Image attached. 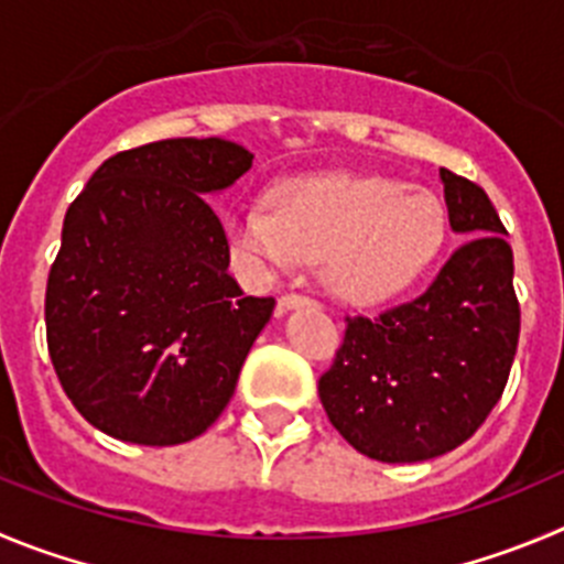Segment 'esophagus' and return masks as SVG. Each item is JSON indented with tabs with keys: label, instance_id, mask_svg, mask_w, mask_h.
<instances>
[{
	"label": "esophagus",
	"instance_id": "34e87169",
	"mask_svg": "<svg viewBox=\"0 0 564 564\" xmlns=\"http://www.w3.org/2000/svg\"><path fill=\"white\" fill-rule=\"evenodd\" d=\"M314 303H317V300L306 297V294L286 292V294H283L281 300H278V308H281V312H289V308H297V306H314Z\"/></svg>",
	"mask_w": 564,
	"mask_h": 564
}]
</instances>
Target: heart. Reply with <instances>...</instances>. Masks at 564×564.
Listing matches in <instances>:
<instances>
[{
    "label": "heart",
    "instance_id": "heart-1",
    "mask_svg": "<svg viewBox=\"0 0 564 564\" xmlns=\"http://www.w3.org/2000/svg\"><path fill=\"white\" fill-rule=\"evenodd\" d=\"M228 236L236 250L283 272L323 261V281L336 297L378 303L434 264L445 208L431 192L394 177L330 172L283 183L272 208H241Z\"/></svg>",
    "mask_w": 564,
    "mask_h": 564
}]
</instances>
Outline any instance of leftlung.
I'll use <instances>...</instances> for the list:
<instances>
[{"instance_id": "1", "label": "left lung", "mask_w": 564, "mask_h": 564, "mask_svg": "<svg viewBox=\"0 0 564 564\" xmlns=\"http://www.w3.org/2000/svg\"><path fill=\"white\" fill-rule=\"evenodd\" d=\"M451 228L465 239L420 297L345 317L319 376L330 425L370 459L425 462L470 440L501 401L520 336L512 247L487 192L440 170Z\"/></svg>"}]
</instances>
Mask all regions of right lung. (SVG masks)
Masks as SVG:
<instances>
[{
    "mask_svg": "<svg viewBox=\"0 0 564 564\" xmlns=\"http://www.w3.org/2000/svg\"><path fill=\"white\" fill-rule=\"evenodd\" d=\"M250 166L234 141H152L108 158L68 205L46 281V347L94 429L181 445L234 398L275 297L241 292L205 194Z\"/></svg>",
    "mask_w": 564,
    "mask_h": 564,
    "instance_id": "obj_1",
    "label": "right lung"
}]
</instances>
